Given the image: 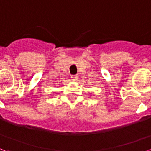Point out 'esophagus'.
Here are the masks:
<instances>
[{
	"label": "esophagus",
	"mask_w": 151,
	"mask_h": 151,
	"mask_svg": "<svg viewBox=\"0 0 151 151\" xmlns=\"http://www.w3.org/2000/svg\"><path fill=\"white\" fill-rule=\"evenodd\" d=\"M71 79L73 81H77L78 79V75H71Z\"/></svg>",
	"instance_id": "1"
}]
</instances>
